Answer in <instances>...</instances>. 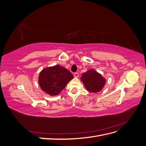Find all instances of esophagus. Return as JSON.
<instances>
[{"label": "esophagus", "mask_w": 146, "mask_h": 146, "mask_svg": "<svg viewBox=\"0 0 146 146\" xmlns=\"http://www.w3.org/2000/svg\"><path fill=\"white\" fill-rule=\"evenodd\" d=\"M74 76L75 77H76V78L78 77V72H75V73L74 74Z\"/></svg>", "instance_id": "1"}]
</instances>
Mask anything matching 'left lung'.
Instances as JSON below:
<instances>
[{
	"label": "left lung",
	"mask_w": 146,
	"mask_h": 146,
	"mask_svg": "<svg viewBox=\"0 0 146 146\" xmlns=\"http://www.w3.org/2000/svg\"><path fill=\"white\" fill-rule=\"evenodd\" d=\"M81 80L86 90L91 92H98L102 90L105 84V79L101 74L93 69L88 70L82 75Z\"/></svg>",
	"instance_id": "1"
}]
</instances>
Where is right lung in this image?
<instances>
[{
	"instance_id": "1",
	"label": "right lung",
	"mask_w": 146,
	"mask_h": 146,
	"mask_svg": "<svg viewBox=\"0 0 146 146\" xmlns=\"http://www.w3.org/2000/svg\"><path fill=\"white\" fill-rule=\"evenodd\" d=\"M73 77L68 69L56 65L42 69L39 76V84L42 90L47 94L56 96Z\"/></svg>"
}]
</instances>
